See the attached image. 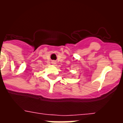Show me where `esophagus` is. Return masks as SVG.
Segmentation results:
<instances>
[{
	"label": "esophagus",
	"mask_w": 123,
	"mask_h": 123,
	"mask_svg": "<svg viewBox=\"0 0 123 123\" xmlns=\"http://www.w3.org/2000/svg\"><path fill=\"white\" fill-rule=\"evenodd\" d=\"M51 63L53 64H56V61H53L51 62Z\"/></svg>",
	"instance_id": "1"
}]
</instances>
